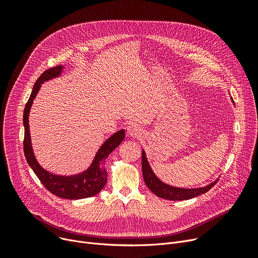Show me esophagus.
Returning a JSON list of instances; mask_svg holds the SVG:
<instances>
[{
  "mask_svg": "<svg viewBox=\"0 0 258 258\" xmlns=\"http://www.w3.org/2000/svg\"><path fill=\"white\" fill-rule=\"evenodd\" d=\"M143 131L136 124H132L127 127V135L133 138H139L142 136Z\"/></svg>",
  "mask_w": 258,
  "mask_h": 258,
  "instance_id": "obj_1",
  "label": "esophagus"
}]
</instances>
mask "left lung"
I'll list each match as a JSON object with an SVG mask.
<instances>
[{
	"label": "left lung",
	"instance_id": "left-lung-1",
	"mask_svg": "<svg viewBox=\"0 0 258 258\" xmlns=\"http://www.w3.org/2000/svg\"><path fill=\"white\" fill-rule=\"evenodd\" d=\"M142 174H143L145 185L148 187V189H150L152 192H154L157 197L161 199L170 200V201H184V200L196 198L200 195L207 192L209 189L212 188L216 184V182L219 181L216 180L205 187L191 188V189L177 188V187L169 186L163 182H161L156 177L150 164H148L144 151H142Z\"/></svg>",
	"mask_w": 258,
	"mask_h": 258
}]
</instances>
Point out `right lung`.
<instances>
[{"mask_svg": "<svg viewBox=\"0 0 258 258\" xmlns=\"http://www.w3.org/2000/svg\"><path fill=\"white\" fill-rule=\"evenodd\" d=\"M62 66H56L54 68H51V69L46 70L38 77L36 83L34 84L30 97L25 105L23 116V122L25 127L24 154L29 166L36 174V177L51 194L62 199L79 200L94 197L95 195H97L99 191L102 190V188L107 182V173L105 168L103 167L104 161L107 158V156L110 155L122 141H123L124 131L121 130L115 133L112 137L108 138L101 145L99 151L96 154V157H95L93 161L92 165L83 173L71 175V177H62V175L50 173L49 171L42 168V166L37 163L32 151L28 121L29 112L33 99L35 98L40 86H42L44 81L59 76V74L62 71Z\"/></svg>", "mask_w": 258, "mask_h": 258, "instance_id": "obj_1", "label": "right lung"}]
</instances>
